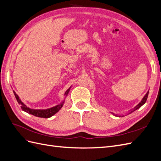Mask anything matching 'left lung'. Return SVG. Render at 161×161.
<instances>
[{
    "instance_id": "left-lung-1",
    "label": "left lung",
    "mask_w": 161,
    "mask_h": 161,
    "mask_svg": "<svg viewBox=\"0 0 161 161\" xmlns=\"http://www.w3.org/2000/svg\"><path fill=\"white\" fill-rule=\"evenodd\" d=\"M147 98H148V95H147V96H146L145 97H144V100L141 102V103L138 105V106L137 107V108H136V109H134V111L135 110H136V109H138L140 108H141V107H142L144 104H145V103L146 102H147Z\"/></svg>"
}]
</instances>
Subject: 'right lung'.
<instances>
[{
    "instance_id": "right-lung-1",
    "label": "right lung",
    "mask_w": 161,
    "mask_h": 161,
    "mask_svg": "<svg viewBox=\"0 0 161 161\" xmlns=\"http://www.w3.org/2000/svg\"><path fill=\"white\" fill-rule=\"evenodd\" d=\"M69 90L66 91V95H68V93H69ZM17 101L20 102V101H19V100H17ZM22 105H23V103H22ZM62 106H63V104L62 103L61 105L56 107V108H54L51 109H48V110H46V111L33 110V109L31 110L30 109L26 108V107L25 105H23L22 106H21V108L23 111H26V112H29V113H30V114H31L34 116H36V117H38V118H51V117L53 116V115H55L57 113V112L59 111L60 109L62 108Z\"/></svg>"
}]
</instances>
